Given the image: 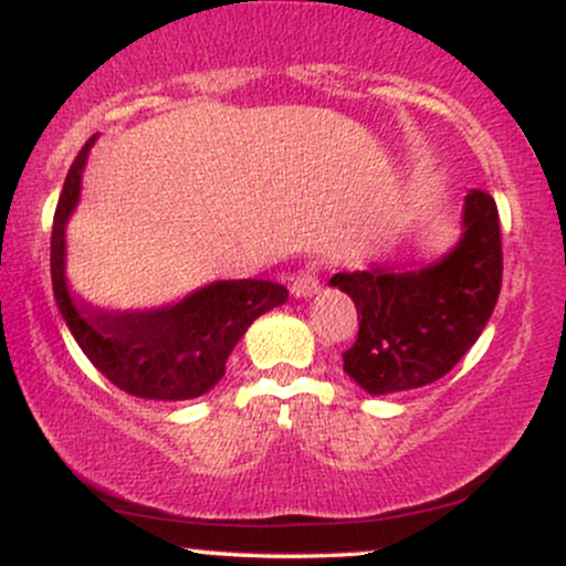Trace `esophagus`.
I'll return each instance as SVG.
<instances>
[{
  "mask_svg": "<svg viewBox=\"0 0 566 566\" xmlns=\"http://www.w3.org/2000/svg\"><path fill=\"white\" fill-rule=\"evenodd\" d=\"M292 295L295 297H311L316 290H319V265L314 261H308L292 276Z\"/></svg>",
  "mask_w": 566,
  "mask_h": 566,
  "instance_id": "1",
  "label": "esophagus"
}]
</instances>
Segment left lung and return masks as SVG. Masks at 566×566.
Here are the masks:
<instances>
[{"label": "left lung", "instance_id": "obj_1", "mask_svg": "<svg viewBox=\"0 0 566 566\" xmlns=\"http://www.w3.org/2000/svg\"><path fill=\"white\" fill-rule=\"evenodd\" d=\"M463 239L420 271L335 274L359 314L343 369L367 394H394L444 378L465 356L495 311L503 284L497 205L482 188L465 197Z\"/></svg>", "mask_w": 566, "mask_h": 566}]
</instances>
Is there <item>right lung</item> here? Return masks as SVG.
<instances>
[{"instance_id":"1","label":"right lung","mask_w":566,"mask_h":566,"mask_svg":"<svg viewBox=\"0 0 566 566\" xmlns=\"http://www.w3.org/2000/svg\"><path fill=\"white\" fill-rule=\"evenodd\" d=\"M95 135L71 161L50 237L55 303L87 359L125 394L184 401L210 391L226 375V359L252 322L287 301L284 284L269 279L216 282L186 301L154 311H97L69 292L63 271L66 220L80 199L82 167Z\"/></svg>"}]
</instances>
